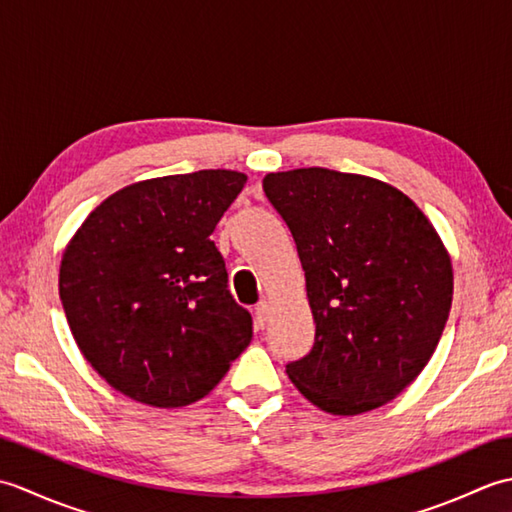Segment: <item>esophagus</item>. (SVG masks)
<instances>
[{
  "mask_svg": "<svg viewBox=\"0 0 512 512\" xmlns=\"http://www.w3.org/2000/svg\"><path fill=\"white\" fill-rule=\"evenodd\" d=\"M268 314H270L268 301H259L257 308H255V321H257L259 328H264V325L268 323Z\"/></svg>",
  "mask_w": 512,
  "mask_h": 512,
  "instance_id": "esophagus-1",
  "label": "esophagus"
}]
</instances>
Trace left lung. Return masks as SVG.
Wrapping results in <instances>:
<instances>
[{
  "instance_id": "left-lung-1",
  "label": "left lung",
  "mask_w": 512,
  "mask_h": 512,
  "mask_svg": "<svg viewBox=\"0 0 512 512\" xmlns=\"http://www.w3.org/2000/svg\"><path fill=\"white\" fill-rule=\"evenodd\" d=\"M264 191L295 237L317 323L288 378L332 416L383 407L420 376L447 325V246L416 202L361 173H266Z\"/></svg>"
}]
</instances>
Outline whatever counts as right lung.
Returning <instances> with one entry per match:
<instances>
[{
	"mask_svg": "<svg viewBox=\"0 0 512 512\" xmlns=\"http://www.w3.org/2000/svg\"><path fill=\"white\" fill-rule=\"evenodd\" d=\"M246 180L202 169L134 182L96 206L65 246L59 297L74 341L127 398L187 407L253 339L211 242Z\"/></svg>",
	"mask_w": 512,
	"mask_h": 512,
	"instance_id": "obj_1",
	"label": "right lung"
}]
</instances>
